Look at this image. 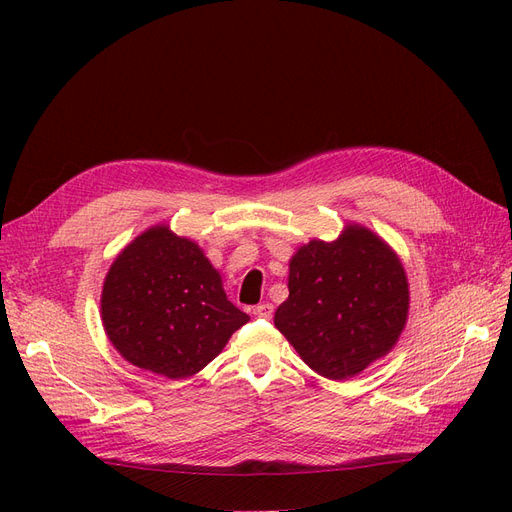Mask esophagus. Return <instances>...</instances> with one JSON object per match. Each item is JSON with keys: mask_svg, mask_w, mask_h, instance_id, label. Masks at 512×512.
<instances>
[{"mask_svg": "<svg viewBox=\"0 0 512 512\" xmlns=\"http://www.w3.org/2000/svg\"><path fill=\"white\" fill-rule=\"evenodd\" d=\"M254 314H256V316H260V318H271V316H273V305H271L269 301L260 303V305H256Z\"/></svg>", "mask_w": 512, "mask_h": 512, "instance_id": "obj_1", "label": "esophagus"}]
</instances>
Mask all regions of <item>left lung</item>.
I'll return each instance as SVG.
<instances>
[{"instance_id": "1", "label": "left lung", "mask_w": 512, "mask_h": 512, "mask_svg": "<svg viewBox=\"0 0 512 512\" xmlns=\"http://www.w3.org/2000/svg\"><path fill=\"white\" fill-rule=\"evenodd\" d=\"M288 299L275 327L316 374L346 380L389 352L404 331L408 277L374 232L346 226L337 241H309L290 260Z\"/></svg>"}]
</instances>
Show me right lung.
<instances>
[{"label":"right lung","instance_id":"add662e5","mask_svg":"<svg viewBox=\"0 0 512 512\" xmlns=\"http://www.w3.org/2000/svg\"><path fill=\"white\" fill-rule=\"evenodd\" d=\"M102 324L132 365L170 380L194 376L250 320L226 299L200 247L153 226L121 250L102 288Z\"/></svg>","mask_w":512,"mask_h":512}]
</instances>
